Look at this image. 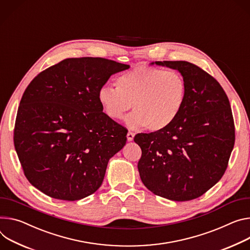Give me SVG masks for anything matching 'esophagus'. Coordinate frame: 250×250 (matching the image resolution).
Returning <instances> with one entry per match:
<instances>
[{"label": "esophagus", "instance_id": "34e87169", "mask_svg": "<svg viewBox=\"0 0 250 250\" xmlns=\"http://www.w3.org/2000/svg\"><path fill=\"white\" fill-rule=\"evenodd\" d=\"M126 138H127V141H128V142H131V141L133 140V138H134V133L128 131L127 134H126Z\"/></svg>", "mask_w": 250, "mask_h": 250}]
</instances>
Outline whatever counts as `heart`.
<instances>
[{
    "label": "heart",
    "mask_w": 250,
    "mask_h": 250,
    "mask_svg": "<svg viewBox=\"0 0 250 250\" xmlns=\"http://www.w3.org/2000/svg\"><path fill=\"white\" fill-rule=\"evenodd\" d=\"M117 87L104 85L99 89V102L112 120L125 119L130 128L146 127L161 131L179 116L187 98V83L178 72L140 65L117 79Z\"/></svg>",
    "instance_id": "heart-1"
}]
</instances>
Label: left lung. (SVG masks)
Wrapping results in <instances>:
<instances>
[{"instance_id": "8db88e82", "label": "left lung", "mask_w": 250, "mask_h": 250, "mask_svg": "<svg viewBox=\"0 0 250 250\" xmlns=\"http://www.w3.org/2000/svg\"><path fill=\"white\" fill-rule=\"evenodd\" d=\"M155 64L181 74L187 98L168 127L135 134L133 140L142 148L140 176L158 196L191 200L217 184L228 167L235 141L230 104L219 83L199 66L186 61Z\"/></svg>"}]
</instances>
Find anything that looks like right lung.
<instances>
[{
	"instance_id": "obj_1",
	"label": "right lung",
	"mask_w": 250,
	"mask_h": 250,
	"mask_svg": "<svg viewBox=\"0 0 250 250\" xmlns=\"http://www.w3.org/2000/svg\"><path fill=\"white\" fill-rule=\"evenodd\" d=\"M128 67L103 58H71L30 83L20 102L14 145L32 186L69 201L100 188L127 129L103 111L99 89Z\"/></svg>"
}]
</instances>
